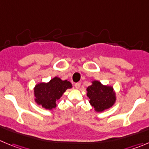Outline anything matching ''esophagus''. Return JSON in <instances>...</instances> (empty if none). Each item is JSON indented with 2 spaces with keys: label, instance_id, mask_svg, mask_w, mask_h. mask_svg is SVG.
Instances as JSON below:
<instances>
[{
  "label": "esophagus",
  "instance_id": "34e87169",
  "mask_svg": "<svg viewBox=\"0 0 149 149\" xmlns=\"http://www.w3.org/2000/svg\"><path fill=\"white\" fill-rule=\"evenodd\" d=\"M80 86H81V84H80L79 82H77L75 84V87H76V89H79V87H80Z\"/></svg>",
  "mask_w": 149,
  "mask_h": 149
}]
</instances>
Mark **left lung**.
<instances>
[{"mask_svg":"<svg viewBox=\"0 0 149 149\" xmlns=\"http://www.w3.org/2000/svg\"><path fill=\"white\" fill-rule=\"evenodd\" d=\"M90 104L96 112H103L112 107L116 101L115 93L111 86L103 85L100 81H92L87 88Z\"/></svg>","mask_w":149,"mask_h":149,"instance_id":"left-lung-1","label":"left lung"}]
</instances>
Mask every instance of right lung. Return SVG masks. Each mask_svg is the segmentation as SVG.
<instances>
[{"label": "right lung", "mask_w": 149, "mask_h": 149, "mask_svg": "<svg viewBox=\"0 0 149 149\" xmlns=\"http://www.w3.org/2000/svg\"><path fill=\"white\" fill-rule=\"evenodd\" d=\"M72 84L68 80L62 81L60 78L54 77L48 83H39L34 89L35 102L46 109H54L56 107V101L62 97Z\"/></svg>", "instance_id": "1"}]
</instances>
